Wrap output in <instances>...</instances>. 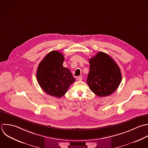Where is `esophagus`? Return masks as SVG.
<instances>
[{"label": "esophagus", "mask_w": 148, "mask_h": 148, "mask_svg": "<svg viewBox=\"0 0 148 148\" xmlns=\"http://www.w3.org/2000/svg\"><path fill=\"white\" fill-rule=\"evenodd\" d=\"M77 80L78 81H82V76H78L77 78Z\"/></svg>", "instance_id": "esophagus-1"}]
</instances>
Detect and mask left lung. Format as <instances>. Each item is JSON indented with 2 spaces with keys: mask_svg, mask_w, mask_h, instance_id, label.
Returning <instances> with one entry per match:
<instances>
[{
  "mask_svg": "<svg viewBox=\"0 0 148 148\" xmlns=\"http://www.w3.org/2000/svg\"><path fill=\"white\" fill-rule=\"evenodd\" d=\"M89 62L87 84L92 92L99 97L113 93L122 81L121 70L114 60L108 54L99 52Z\"/></svg>",
  "mask_w": 148,
  "mask_h": 148,
  "instance_id": "obj_1",
  "label": "left lung"
}]
</instances>
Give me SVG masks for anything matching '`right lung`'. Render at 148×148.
<instances>
[{"instance_id": "add662e5", "label": "right lung", "mask_w": 148, "mask_h": 148, "mask_svg": "<svg viewBox=\"0 0 148 148\" xmlns=\"http://www.w3.org/2000/svg\"><path fill=\"white\" fill-rule=\"evenodd\" d=\"M64 60L62 53L52 51L40 63L37 70V79L42 89L58 98L63 96L75 81L70 70L63 66Z\"/></svg>"}]
</instances>
